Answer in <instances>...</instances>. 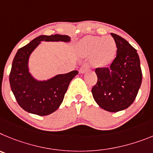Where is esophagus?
Returning a JSON list of instances; mask_svg holds the SVG:
<instances>
[{"mask_svg":"<svg viewBox=\"0 0 153 153\" xmlns=\"http://www.w3.org/2000/svg\"><path fill=\"white\" fill-rule=\"evenodd\" d=\"M89 68H90V66H89V65L87 64V63H85V64L82 65V67L80 68L79 72L81 74H83V73H85V71H88V70Z\"/></svg>","mask_w":153,"mask_h":153,"instance_id":"34e87169","label":"esophagus"}]
</instances>
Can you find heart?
Returning <instances> with one entry per match:
<instances>
[{
	"mask_svg": "<svg viewBox=\"0 0 153 153\" xmlns=\"http://www.w3.org/2000/svg\"><path fill=\"white\" fill-rule=\"evenodd\" d=\"M80 46L87 56H91L94 65L104 66L113 61L117 51V44L110 36H88L82 39Z\"/></svg>",
	"mask_w": 153,
	"mask_h": 153,
	"instance_id": "1",
	"label": "heart"
}]
</instances>
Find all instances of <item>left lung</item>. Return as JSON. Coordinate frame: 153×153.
Instances as JSON below:
<instances>
[{"label":"left lung","instance_id":"obj_1","mask_svg":"<svg viewBox=\"0 0 153 153\" xmlns=\"http://www.w3.org/2000/svg\"><path fill=\"white\" fill-rule=\"evenodd\" d=\"M111 36L117 44V56L110 67L96 68L97 82L91 92L99 107L110 112H118L133 103L143 74L137 50L120 36Z\"/></svg>","mask_w":153,"mask_h":153}]
</instances>
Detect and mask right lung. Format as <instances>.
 <instances>
[{
  "instance_id": "add662e5",
  "label": "right lung",
  "mask_w": 153,
  "mask_h": 153,
  "mask_svg": "<svg viewBox=\"0 0 153 153\" xmlns=\"http://www.w3.org/2000/svg\"><path fill=\"white\" fill-rule=\"evenodd\" d=\"M41 41L69 42L70 37L59 34L42 35L20 48L13 60L9 80L13 95L24 111L39 116H46L59 107L70 82L78 71L58 75L44 82L34 79L29 72L28 60Z\"/></svg>"
}]
</instances>
